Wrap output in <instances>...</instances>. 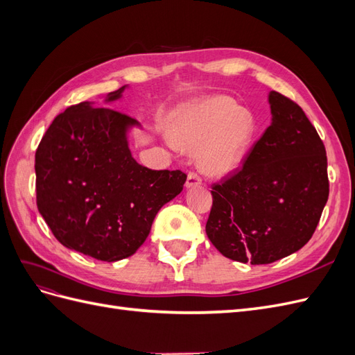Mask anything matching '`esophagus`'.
Returning <instances> with one entry per match:
<instances>
[{"instance_id":"1","label":"esophagus","mask_w":355,"mask_h":355,"mask_svg":"<svg viewBox=\"0 0 355 355\" xmlns=\"http://www.w3.org/2000/svg\"><path fill=\"white\" fill-rule=\"evenodd\" d=\"M201 185V178L196 171H189L188 173V179H187V188H192V187H198Z\"/></svg>"}]
</instances>
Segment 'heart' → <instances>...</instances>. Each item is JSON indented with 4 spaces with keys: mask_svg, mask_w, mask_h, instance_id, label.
<instances>
[{
    "mask_svg": "<svg viewBox=\"0 0 355 355\" xmlns=\"http://www.w3.org/2000/svg\"><path fill=\"white\" fill-rule=\"evenodd\" d=\"M256 132L253 115L227 96H211L182 112L171 137L184 151H197L204 173L220 178L243 163Z\"/></svg>",
    "mask_w": 355,
    "mask_h": 355,
    "instance_id": "obj_1",
    "label": "heart"
}]
</instances>
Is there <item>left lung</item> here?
<instances>
[{
	"label": "left lung",
	"mask_w": 355,
	"mask_h": 355,
	"mask_svg": "<svg viewBox=\"0 0 355 355\" xmlns=\"http://www.w3.org/2000/svg\"><path fill=\"white\" fill-rule=\"evenodd\" d=\"M272 123L243 167L211 187V244L232 261L272 263L309 241L329 198L326 148L300 106L270 93Z\"/></svg>",
	"instance_id": "left-lung-1"
}]
</instances>
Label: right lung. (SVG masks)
Returning a JSON list of instances; mask_svg holds the SVG:
<instances>
[{"mask_svg":"<svg viewBox=\"0 0 355 355\" xmlns=\"http://www.w3.org/2000/svg\"><path fill=\"white\" fill-rule=\"evenodd\" d=\"M136 124L125 114L81 102L59 114L42 136L35 153L37 207L68 249L106 262L132 256L158 210L184 189V171L136 163L125 136Z\"/></svg>","mask_w":355,"mask_h":355,"instance_id":"right-lung-1","label":"right lung"}]
</instances>
